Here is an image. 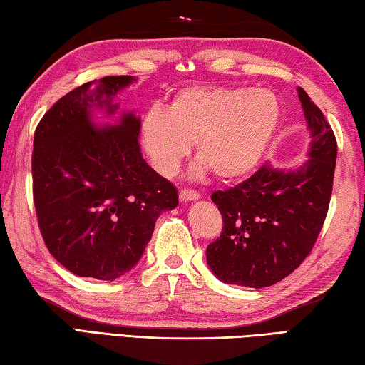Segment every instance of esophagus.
Segmentation results:
<instances>
[{
  "mask_svg": "<svg viewBox=\"0 0 365 365\" xmlns=\"http://www.w3.org/2000/svg\"><path fill=\"white\" fill-rule=\"evenodd\" d=\"M200 199V194L195 192V190H179V200L181 202H194V200H199Z\"/></svg>",
  "mask_w": 365,
  "mask_h": 365,
  "instance_id": "esophagus-1",
  "label": "esophagus"
}]
</instances>
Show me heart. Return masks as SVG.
<instances>
[{"instance_id": "heart-1", "label": "heart", "mask_w": 365, "mask_h": 365, "mask_svg": "<svg viewBox=\"0 0 365 365\" xmlns=\"http://www.w3.org/2000/svg\"><path fill=\"white\" fill-rule=\"evenodd\" d=\"M280 113L276 94L264 89L190 85L173 96L168 108L152 106L143 115L139 140L158 175H175L194 140L199 157L190 175L213 170L232 181L257 168L276 136Z\"/></svg>"}]
</instances>
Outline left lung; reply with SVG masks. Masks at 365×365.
I'll list each match as a JSON object with an SVG mask.
<instances>
[{
    "label": "left lung",
    "instance_id": "1",
    "mask_svg": "<svg viewBox=\"0 0 365 365\" xmlns=\"http://www.w3.org/2000/svg\"><path fill=\"white\" fill-rule=\"evenodd\" d=\"M309 130L308 160L293 170L266 163L239 186L212 195L222 216L207 264L221 282L263 289L289 276L321 232L334 186L336 140L304 89L298 88Z\"/></svg>",
    "mask_w": 365,
    "mask_h": 365
}]
</instances>
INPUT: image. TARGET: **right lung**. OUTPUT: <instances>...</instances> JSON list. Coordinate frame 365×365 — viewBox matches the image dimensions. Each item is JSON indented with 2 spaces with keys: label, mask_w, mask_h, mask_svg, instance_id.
Masks as SVG:
<instances>
[{
  "label": "right lung",
  "mask_w": 365,
  "mask_h": 365,
  "mask_svg": "<svg viewBox=\"0 0 365 365\" xmlns=\"http://www.w3.org/2000/svg\"><path fill=\"white\" fill-rule=\"evenodd\" d=\"M136 76L85 83L49 108L34 138V200L51 255L80 277L115 280L139 263L155 221L178 207L176 187L139 147L140 117L117 94ZM115 118L98 127L95 112Z\"/></svg>",
  "instance_id": "obj_1"
}]
</instances>
